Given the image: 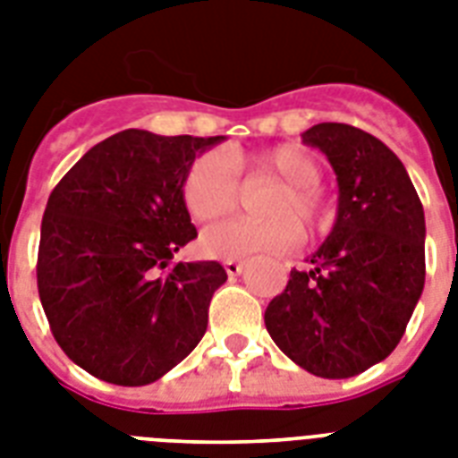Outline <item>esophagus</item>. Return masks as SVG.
Wrapping results in <instances>:
<instances>
[{"instance_id":"obj_1","label":"esophagus","mask_w":458,"mask_h":458,"mask_svg":"<svg viewBox=\"0 0 458 458\" xmlns=\"http://www.w3.org/2000/svg\"><path fill=\"white\" fill-rule=\"evenodd\" d=\"M223 268H225V273H228L230 278H233V276H240V273H242L244 264H242V261H235V259H230V261H225V264H223Z\"/></svg>"}]
</instances>
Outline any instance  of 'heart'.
Instances as JSON below:
<instances>
[{"label":"heart","mask_w":458,"mask_h":458,"mask_svg":"<svg viewBox=\"0 0 458 458\" xmlns=\"http://www.w3.org/2000/svg\"><path fill=\"white\" fill-rule=\"evenodd\" d=\"M250 180L273 178L283 187L266 199L261 216L271 221H233L216 223L199 235V251L211 259H242L257 251L285 254L300 247L301 221L309 230L326 228L330 207L320 194L323 168L318 158L301 147L283 145L254 154L251 158L233 161L223 152H204L187 165L182 178V204L194 221L207 223L230 214L240 204V173Z\"/></svg>","instance_id":"heart-1"}]
</instances>
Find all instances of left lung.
I'll return each mask as SVG.
<instances>
[{
	"label": "left lung",
	"instance_id": "left-lung-1",
	"mask_svg": "<svg viewBox=\"0 0 458 458\" xmlns=\"http://www.w3.org/2000/svg\"><path fill=\"white\" fill-rule=\"evenodd\" d=\"M337 173L333 233L311 271H290L264 313L273 342L320 377H352L397 347L426 283V216L404 164L369 132L318 123L301 135Z\"/></svg>",
	"mask_w": 458,
	"mask_h": 458
}]
</instances>
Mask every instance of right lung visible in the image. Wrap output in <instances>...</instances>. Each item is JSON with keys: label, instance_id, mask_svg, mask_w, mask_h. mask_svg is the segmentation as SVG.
Masks as SVG:
<instances>
[{"label": "right lung", "instance_id": "obj_1", "mask_svg": "<svg viewBox=\"0 0 458 458\" xmlns=\"http://www.w3.org/2000/svg\"><path fill=\"white\" fill-rule=\"evenodd\" d=\"M221 140L116 132L49 194L39 301L54 340L89 376L125 387L154 383L207 333L225 268L175 264L173 254L197 237L180 192L187 165Z\"/></svg>", "mask_w": 458, "mask_h": 458}]
</instances>
